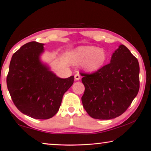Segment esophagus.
I'll list each match as a JSON object with an SVG mask.
<instances>
[{
	"instance_id": "34e87169",
	"label": "esophagus",
	"mask_w": 151,
	"mask_h": 151,
	"mask_svg": "<svg viewBox=\"0 0 151 151\" xmlns=\"http://www.w3.org/2000/svg\"><path fill=\"white\" fill-rule=\"evenodd\" d=\"M75 78L76 81H78V80L81 78V75H80L79 73H76L75 75Z\"/></svg>"
}]
</instances>
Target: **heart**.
<instances>
[{"label":"heart","instance_id":"1","mask_svg":"<svg viewBox=\"0 0 151 151\" xmlns=\"http://www.w3.org/2000/svg\"><path fill=\"white\" fill-rule=\"evenodd\" d=\"M73 55L76 62L82 61V67L88 71L99 69L107 60V55L104 50L91 46L78 47L73 52Z\"/></svg>","mask_w":151,"mask_h":151}]
</instances>
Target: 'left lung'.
Instances as JSON below:
<instances>
[{"mask_svg":"<svg viewBox=\"0 0 151 151\" xmlns=\"http://www.w3.org/2000/svg\"><path fill=\"white\" fill-rule=\"evenodd\" d=\"M85 90L83 107L96 119L109 120L123 114L139 90V65L124 45L112 55L111 63L96 72H81Z\"/></svg>","mask_w":151,"mask_h":151,"instance_id":"1","label":"left lung"}]
</instances>
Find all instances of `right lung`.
Here are the masks:
<instances>
[{
  "label": "right lung",
  "mask_w": 151,
  "mask_h": 151,
  "mask_svg": "<svg viewBox=\"0 0 151 151\" xmlns=\"http://www.w3.org/2000/svg\"><path fill=\"white\" fill-rule=\"evenodd\" d=\"M44 44L35 41L14 53L6 77L8 90L19 111L35 119L46 120L58 113L74 76L60 78L41 63Z\"/></svg>",
  "instance_id": "obj_1"
}]
</instances>
